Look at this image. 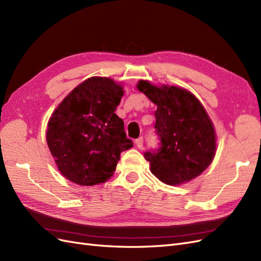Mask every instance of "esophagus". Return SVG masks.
<instances>
[{"mask_svg":"<svg viewBox=\"0 0 261 261\" xmlns=\"http://www.w3.org/2000/svg\"><path fill=\"white\" fill-rule=\"evenodd\" d=\"M135 143H136V146H137L138 148H143V146H144V138H143V137L137 138Z\"/></svg>","mask_w":261,"mask_h":261,"instance_id":"34e87169","label":"esophagus"}]
</instances>
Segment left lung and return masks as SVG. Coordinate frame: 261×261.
Listing matches in <instances>:
<instances>
[{"mask_svg": "<svg viewBox=\"0 0 261 261\" xmlns=\"http://www.w3.org/2000/svg\"><path fill=\"white\" fill-rule=\"evenodd\" d=\"M139 91L156 105V149L145 152L150 171L169 185L200 175L216 154V134L210 117L194 94L174 86L161 88L140 81Z\"/></svg>", "mask_w": 261, "mask_h": 261, "instance_id": "1", "label": "left lung"}]
</instances>
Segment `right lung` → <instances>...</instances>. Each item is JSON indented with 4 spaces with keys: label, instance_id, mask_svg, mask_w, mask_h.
Segmentation results:
<instances>
[{
    "label": "right lung",
    "instance_id": "add662e5",
    "mask_svg": "<svg viewBox=\"0 0 261 261\" xmlns=\"http://www.w3.org/2000/svg\"><path fill=\"white\" fill-rule=\"evenodd\" d=\"M120 85L106 77L85 81L61 102L46 130V143L60 172L73 183L92 186L113 175L121 152L133 147L114 111Z\"/></svg>",
    "mask_w": 261,
    "mask_h": 261
}]
</instances>
